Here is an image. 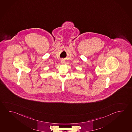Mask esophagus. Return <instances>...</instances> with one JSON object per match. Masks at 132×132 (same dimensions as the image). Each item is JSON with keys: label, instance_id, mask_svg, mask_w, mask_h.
I'll list each match as a JSON object with an SVG mask.
<instances>
[{"label": "esophagus", "instance_id": "1", "mask_svg": "<svg viewBox=\"0 0 132 132\" xmlns=\"http://www.w3.org/2000/svg\"><path fill=\"white\" fill-rule=\"evenodd\" d=\"M61 62H62V61H61Z\"/></svg>", "mask_w": 132, "mask_h": 132}]
</instances>
